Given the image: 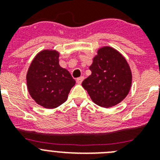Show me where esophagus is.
I'll use <instances>...</instances> for the list:
<instances>
[{
    "label": "esophagus",
    "instance_id": "1",
    "mask_svg": "<svg viewBox=\"0 0 160 160\" xmlns=\"http://www.w3.org/2000/svg\"><path fill=\"white\" fill-rule=\"evenodd\" d=\"M83 79H84V77H83V76H81V77L78 78L77 80H76V82H77L78 84H81V83L82 82Z\"/></svg>",
    "mask_w": 160,
    "mask_h": 160
}]
</instances>
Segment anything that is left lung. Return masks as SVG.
<instances>
[{
	"label": "left lung",
	"instance_id": "8db88e82",
	"mask_svg": "<svg viewBox=\"0 0 160 160\" xmlns=\"http://www.w3.org/2000/svg\"><path fill=\"white\" fill-rule=\"evenodd\" d=\"M91 74L82 85L95 104L114 107L127 97L132 74L128 62L112 47L100 48L90 66Z\"/></svg>",
	"mask_w": 160,
	"mask_h": 160
}]
</instances>
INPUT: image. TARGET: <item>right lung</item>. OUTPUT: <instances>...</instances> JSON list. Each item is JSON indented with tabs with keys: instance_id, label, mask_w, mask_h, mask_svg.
<instances>
[{
	"instance_id": "right-lung-1",
	"label": "right lung",
	"mask_w": 160,
	"mask_h": 160,
	"mask_svg": "<svg viewBox=\"0 0 160 160\" xmlns=\"http://www.w3.org/2000/svg\"><path fill=\"white\" fill-rule=\"evenodd\" d=\"M56 50H42L33 58L26 75L32 98L47 109L56 108L65 102L75 85L70 72L60 66Z\"/></svg>"
}]
</instances>
